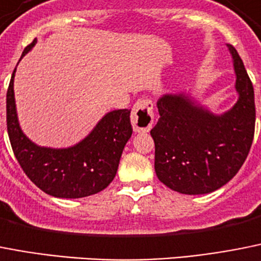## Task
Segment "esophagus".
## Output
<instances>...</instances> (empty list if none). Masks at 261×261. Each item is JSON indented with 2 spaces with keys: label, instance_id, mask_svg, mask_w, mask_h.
Returning a JSON list of instances; mask_svg holds the SVG:
<instances>
[{
  "label": "esophagus",
  "instance_id": "obj_1",
  "mask_svg": "<svg viewBox=\"0 0 261 261\" xmlns=\"http://www.w3.org/2000/svg\"><path fill=\"white\" fill-rule=\"evenodd\" d=\"M153 123V103L147 98L135 102L131 110V124L135 133H147Z\"/></svg>",
  "mask_w": 261,
  "mask_h": 261
}]
</instances>
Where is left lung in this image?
Returning a JSON list of instances; mask_svg holds the SVG:
<instances>
[{"mask_svg": "<svg viewBox=\"0 0 261 261\" xmlns=\"http://www.w3.org/2000/svg\"><path fill=\"white\" fill-rule=\"evenodd\" d=\"M232 56L237 103L213 114L184 93L159 98L160 118L151 130L155 172L163 184L182 194L212 193L227 184L243 165L255 133V96L237 49Z\"/></svg>", "mask_w": 261, "mask_h": 261, "instance_id": "8db88e82", "label": "left lung"}]
</instances>
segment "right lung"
Listing matches in <instances>:
<instances>
[{
  "mask_svg": "<svg viewBox=\"0 0 261 261\" xmlns=\"http://www.w3.org/2000/svg\"><path fill=\"white\" fill-rule=\"evenodd\" d=\"M35 43L34 39L22 56ZM15 69L6 93V124L13 152L27 177L44 193L58 198H81L105 189L115 177L122 151L133 134L130 110L119 109L103 115L89 135L74 146L40 147L24 135L18 122Z\"/></svg>",
  "mask_w": 261,
  "mask_h": 261,
  "instance_id": "add662e5",
  "label": "right lung"
}]
</instances>
